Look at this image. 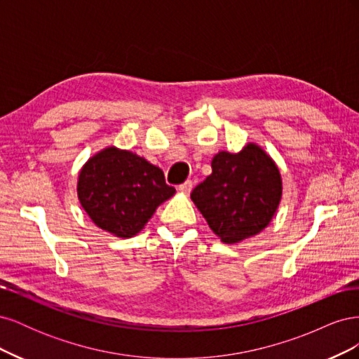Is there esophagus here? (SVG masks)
<instances>
[{
    "label": "esophagus",
    "instance_id": "34e87169",
    "mask_svg": "<svg viewBox=\"0 0 359 359\" xmlns=\"http://www.w3.org/2000/svg\"><path fill=\"white\" fill-rule=\"evenodd\" d=\"M191 187H193V182H191L190 180H187L186 182H182L181 186H178V190H180L181 193H186V194H189V193H190V190H191Z\"/></svg>",
    "mask_w": 359,
    "mask_h": 359
}]
</instances>
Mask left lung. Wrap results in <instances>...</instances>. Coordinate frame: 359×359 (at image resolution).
Returning a JSON list of instances; mask_svg holds the SVG:
<instances>
[{
    "instance_id": "1",
    "label": "left lung",
    "mask_w": 359,
    "mask_h": 359,
    "mask_svg": "<svg viewBox=\"0 0 359 359\" xmlns=\"http://www.w3.org/2000/svg\"><path fill=\"white\" fill-rule=\"evenodd\" d=\"M212 173L191 191V201L224 244L241 243L273 220L283 193L276 161L257 144L240 153L220 151Z\"/></svg>"
}]
</instances>
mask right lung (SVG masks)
I'll list each match as a JSON object with an SVG mask.
<instances>
[{
  "label": "right lung",
  "instance_id": "1",
  "mask_svg": "<svg viewBox=\"0 0 359 359\" xmlns=\"http://www.w3.org/2000/svg\"><path fill=\"white\" fill-rule=\"evenodd\" d=\"M175 194L163 170L132 151L107 147L79 172L78 198L100 229L132 238L144 229L158 205Z\"/></svg>",
  "mask_w": 359,
  "mask_h": 359
}]
</instances>
